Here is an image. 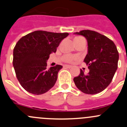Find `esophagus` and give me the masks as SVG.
Listing matches in <instances>:
<instances>
[{"mask_svg":"<svg viewBox=\"0 0 127 127\" xmlns=\"http://www.w3.org/2000/svg\"><path fill=\"white\" fill-rule=\"evenodd\" d=\"M64 67H67V68H71V67H72V66H71V65L66 64V65H64Z\"/></svg>","mask_w":127,"mask_h":127,"instance_id":"esophagus-1","label":"esophagus"}]
</instances>
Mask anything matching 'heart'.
Here are the masks:
<instances>
[{"instance_id":"obj_1","label":"heart","mask_w":127,"mask_h":127,"mask_svg":"<svg viewBox=\"0 0 127 127\" xmlns=\"http://www.w3.org/2000/svg\"><path fill=\"white\" fill-rule=\"evenodd\" d=\"M74 41L75 43H77L81 42V41H86V40H85V39L83 37H82V36H76V37H74ZM76 58H76V56H72V55H64L63 57V60L66 61V62L71 63L74 60H76Z\"/></svg>"}]
</instances>
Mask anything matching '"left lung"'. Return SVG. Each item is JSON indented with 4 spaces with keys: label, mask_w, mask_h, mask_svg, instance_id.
Listing matches in <instances>:
<instances>
[{
    "label": "left lung",
    "mask_w": 127,
    "mask_h": 127,
    "mask_svg": "<svg viewBox=\"0 0 127 127\" xmlns=\"http://www.w3.org/2000/svg\"><path fill=\"white\" fill-rule=\"evenodd\" d=\"M74 33L82 35L87 40L88 53L84 62L88 66L89 72L85 74L81 69L74 82L84 93H99L110 84L117 69V49L113 41L95 31L84 30Z\"/></svg>",
    "instance_id": "8db88e82"
}]
</instances>
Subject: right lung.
Listing matches in <instances>:
<instances>
[{
    "instance_id": "add662e5",
    "label": "right lung",
    "mask_w": 127,
    "mask_h": 127,
    "mask_svg": "<svg viewBox=\"0 0 127 127\" xmlns=\"http://www.w3.org/2000/svg\"><path fill=\"white\" fill-rule=\"evenodd\" d=\"M68 35L38 30L18 40L13 49V66L17 79L27 92L40 95L53 87L63 66L57 64L48 69L46 61Z\"/></svg>"
}]
</instances>
